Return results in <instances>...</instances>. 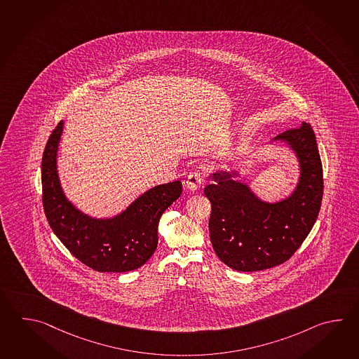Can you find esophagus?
I'll return each instance as SVG.
<instances>
[{
  "label": "esophagus",
  "mask_w": 359,
  "mask_h": 359,
  "mask_svg": "<svg viewBox=\"0 0 359 359\" xmlns=\"http://www.w3.org/2000/svg\"><path fill=\"white\" fill-rule=\"evenodd\" d=\"M203 183V179H202V174L198 172V171H193L189 175L187 176V180H185V187L189 189V191H197L198 188Z\"/></svg>",
  "instance_id": "34e87169"
}]
</instances>
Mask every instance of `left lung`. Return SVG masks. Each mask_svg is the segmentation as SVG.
<instances>
[{"label":"left lung","instance_id":"1","mask_svg":"<svg viewBox=\"0 0 359 359\" xmlns=\"http://www.w3.org/2000/svg\"><path fill=\"white\" fill-rule=\"evenodd\" d=\"M270 143H284L299 165L297 187L287 197L267 202L248 184L236 180L239 170H217L205 196L212 205L210 238L215 253L230 269L266 270L284 264L315 225L323 194L322 163L311 125L278 134Z\"/></svg>","mask_w":359,"mask_h":359}]
</instances>
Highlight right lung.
Returning <instances> with one entry per match:
<instances>
[{
	"label": "right lung",
	"mask_w": 359,
	"mask_h": 359,
	"mask_svg": "<svg viewBox=\"0 0 359 359\" xmlns=\"http://www.w3.org/2000/svg\"><path fill=\"white\" fill-rule=\"evenodd\" d=\"M64 130L60 121L42 157V202L47 221L60 242L81 264L100 272H128L146 264L157 248V227L165 210L182 194L179 180L156 185L123 212L97 219L70 202L60 183L57 151Z\"/></svg>",
	"instance_id": "right-lung-1"
}]
</instances>
